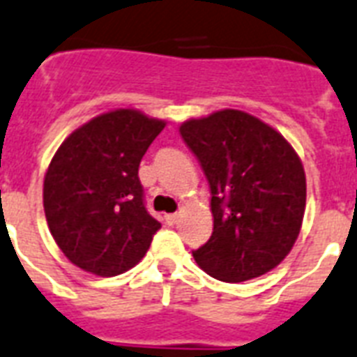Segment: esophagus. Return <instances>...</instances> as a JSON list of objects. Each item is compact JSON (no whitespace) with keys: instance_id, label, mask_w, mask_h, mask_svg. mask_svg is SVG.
Here are the masks:
<instances>
[{"instance_id":"1","label":"esophagus","mask_w":357,"mask_h":357,"mask_svg":"<svg viewBox=\"0 0 357 357\" xmlns=\"http://www.w3.org/2000/svg\"><path fill=\"white\" fill-rule=\"evenodd\" d=\"M178 216H181L178 212H175V214H167V216H165V223H167V225H175V223L178 222Z\"/></svg>"}]
</instances>
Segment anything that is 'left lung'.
Here are the masks:
<instances>
[{
    "mask_svg": "<svg viewBox=\"0 0 357 357\" xmlns=\"http://www.w3.org/2000/svg\"><path fill=\"white\" fill-rule=\"evenodd\" d=\"M181 135L203 167L214 216L212 236L193 251L204 272L240 283L289 255L302 227L305 173L281 134L244 112L192 119Z\"/></svg>",
    "mask_w": 357,
    "mask_h": 357,
    "instance_id": "1",
    "label": "left lung"
}]
</instances>
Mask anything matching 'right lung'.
<instances>
[{
    "mask_svg": "<svg viewBox=\"0 0 357 357\" xmlns=\"http://www.w3.org/2000/svg\"><path fill=\"white\" fill-rule=\"evenodd\" d=\"M164 126L117 109L84 124L55 153L44 176L46 222L61 251L85 272H126L162 227L149 214L137 171Z\"/></svg>",
    "mask_w": 357,
    "mask_h": 357,
    "instance_id": "add662e5",
    "label": "right lung"
}]
</instances>
